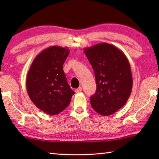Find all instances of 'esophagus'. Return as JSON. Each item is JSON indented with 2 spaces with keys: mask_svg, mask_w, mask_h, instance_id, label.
Returning a JSON list of instances; mask_svg holds the SVG:
<instances>
[{
  "mask_svg": "<svg viewBox=\"0 0 159 159\" xmlns=\"http://www.w3.org/2000/svg\"><path fill=\"white\" fill-rule=\"evenodd\" d=\"M80 91H82V88H81V87H79V88H77V89L75 90V92H76V93H80Z\"/></svg>",
  "mask_w": 159,
  "mask_h": 159,
  "instance_id": "obj_1",
  "label": "esophagus"
}]
</instances>
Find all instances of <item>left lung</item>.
Here are the masks:
<instances>
[{"instance_id":"left-lung-1","label":"left lung","mask_w":159,"mask_h":159,"mask_svg":"<svg viewBox=\"0 0 159 159\" xmlns=\"http://www.w3.org/2000/svg\"><path fill=\"white\" fill-rule=\"evenodd\" d=\"M84 52L95 72L97 90L90 97L95 111L104 116L123 107L133 88L130 63L121 50L102 43L86 48Z\"/></svg>"}]
</instances>
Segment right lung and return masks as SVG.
<instances>
[{"label":"right lung","mask_w":159,"mask_h":159,"mask_svg":"<svg viewBox=\"0 0 159 159\" xmlns=\"http://www.w3.org/2000/svg\"><path fill=\"white\" fill-rule=\"evenodd\" d=\"M69 54L66 48L50 46L34 59L26 77V90L32 102L49 115L65 109L75 94L67 83L63 64Z\"/></svg>","instance_id":"obj_1"}]
</instances>
